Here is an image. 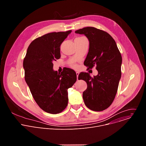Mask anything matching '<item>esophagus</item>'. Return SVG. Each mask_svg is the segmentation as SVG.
Instances as JSON below:
<instances>
[{"label":"esophagus","mask_w":146,"mask_h":146,"mask_svg":"<svg viewBox=\"0 0 146 146\" xmlns=\"http://www.w3.org/2000/svg\"><path fill=\"white\" fill-rule=\"evenodd\" d=\"M76 75H77V79L78 80V75H79V73L78 72H76Z\"/></svg>","instance_id":"obj_1"}]
</instances>
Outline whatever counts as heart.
I'll list each match as a JSON object with an SVG mask.
<instances>
[{"instance_id": "1", "label": "heart", "mask_w": 146, "mask_h": 146, "mask_svg": "<svg viewBox=\"0 0 146 146\" xmlns=\"http://www.w3.org/2000/svg\"><path fill=\"white\" fill-rule=\"evenodd\" d=\"M80 37H77V38H80ZM73 67H76V65H72Z\"/></svg>"}]
</instances>
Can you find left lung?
<instances>
[{
  "label": "left lung",
  "instance_id": "8db88e82",
  "mask_svg": "<svg viewBox=\"0 0 146 146\" xmlns=\"http://www.w3.org/2000/svg\"><path fill=\"white\" fill-rule=\"evenodd\" d=\"M84 35L90 42L89 51L84 62L88 69L94 66L98 72L94 77L81 72L78 80L86 81L87 88L82 98L86 106L91 110L100 111L113 103L121 77L122 56L113 38L106 32L94 27H86L75 31Z\"/></svg>",
  "mask_w": 146,
  "mask_h": 146
}]
</instances>
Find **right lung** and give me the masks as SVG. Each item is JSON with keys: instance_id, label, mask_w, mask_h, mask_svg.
<instances>
[{"instance_id": "obj_1", "label": "right lung", "mask_w": 146, "mask_h": 146, "mask_svg": "<svg viewBox=\"0 0 146 146\" xmlns=\"http://www.w3.org/2000/svg\"><path fill=\"white\" fill-rule=\"evenodd\" d=\"M71 32H52L35 39L24 59L25 80L32 96L41 109L50 114L59 113L66 108L68 89L77 80L71 69L60 73L53 70L52 62L60 57V44Z\"/></svg>"}]
</instances>
